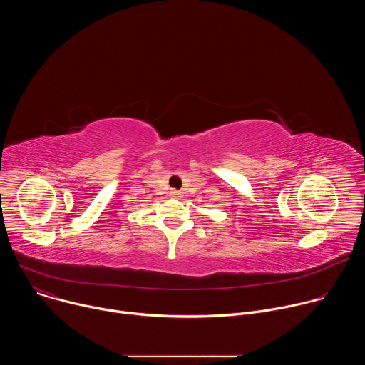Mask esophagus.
Instances as JSON below:
<instances>
[{
  "label": "esophagus",
  "instance_id": "34e87169",
  "mask_svg": "<svg viewBox=\"0 0 365 365\" xmlns=\"http://www.w3.org/2000/svg\"><path fill=\"white\" fill-rule=\"evenodd\" d=\"M170 195H172V196H175V197H180V196H182V192H180V190L173 189V190H170Z\"/></svg>",
  "mask_w": 365,
  "mask_h": 365
}]
</instances>
